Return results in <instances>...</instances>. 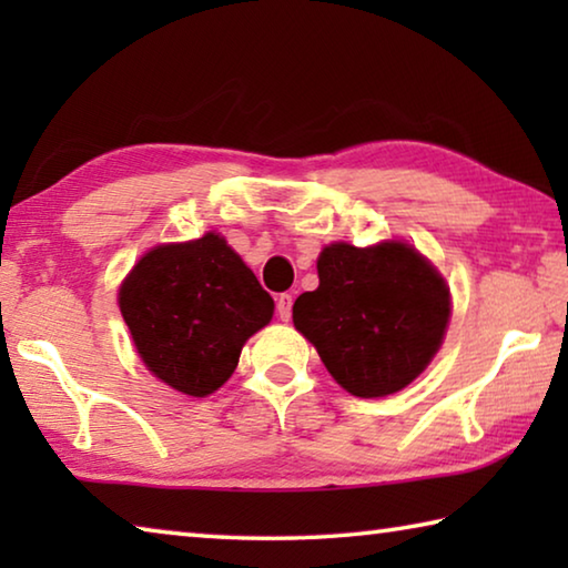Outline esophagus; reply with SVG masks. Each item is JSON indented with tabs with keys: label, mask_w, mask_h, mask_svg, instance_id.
I'll return each mask as SVG.
<instances>
[{
	"label": "esophagus",
	"mask_w": 568,
	"mask_h": 568,
	"mask_svg": "<svg viewBox=\"0 0 568 568\" xmlns=\"http://www.w3.org/2000/svg\"><path fill=\"white\" fill-rule=\"evenodd\" d=\"M277 315H281V321H291V315H293V295L291 293L277 295Z\"/></svg>",
	"instance_id": "1"
}]
</instances>
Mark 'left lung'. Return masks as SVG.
Returning a JSON list of instances; mask_svg holds the SVG:
<instances>
[{"label": "left lung", "instance_id": "obj_1", "mask_svg": "<svg viewBox=\"0 0 568 568\" xmlns=\"http://www.w3.org/2000/svg\"><path fill=\"white\" fill-rule=\"evenodd\" d=\"M321 285L297 295L293 323L341 386L381 398L418 378L444 343L450 295L408 243H333L318 257Z\"/></svg>", "mask_w": 568, "mask_h": 568}]
</instances>
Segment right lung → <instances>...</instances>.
Listing matches in <instances>:
<instances>
[{"label":"right lung","instance_id":"add662e5","mask_svg":"<svg viewBox=\"0 0 568 568\" xmlns=\"http://www.w3.org/2000/svg\"><path fill=\"white\" fill-rule=\"evenodd\" d=\"M273 297L217 233L158 245L120 285V311L152 376L203 398L233 376Z\"/></svg>","mask_w":568,"mask_h":568}]
</instances>
